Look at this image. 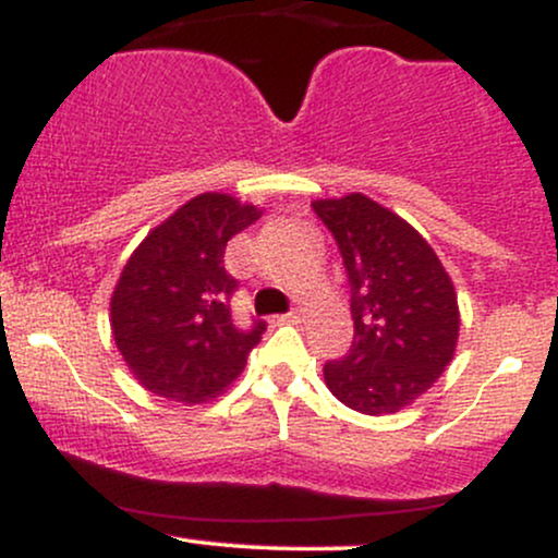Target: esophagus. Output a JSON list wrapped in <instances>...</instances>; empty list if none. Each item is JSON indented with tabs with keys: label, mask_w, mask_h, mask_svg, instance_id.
Wrapping results in <instances>:
<instances>
[{
	"label": "esophagus",
	"mask_w": 558,
	"mask_h": 558,
	"mask_svg": "<svg viewBox=\"0 0 558 558\" xmlns=\"http://www.w3.org/2000/svg\"><path fill=\"white\" fill-rule=\"evenodd\" d=\"M299 310H293V312H286V315H278L275 319H278V323H299Z\"/></svg>",
	"instance_id": "esophagus-1"
}]
</instances>
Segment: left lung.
Returning <instances> with one entry per match:
<instances>
[{
	"label": "left lung",
	"instance_id": "8db88e82",
	"mask_svg": "<svg viewBox=\"0 0 558 558\" xmlns=\"http://www.w3.org/2000/svg\"><path fill=\"white\" fill-rule=\"evenodd\" d=\"M343 257L354 341L325 362L330 393L362 414H393L453 360L459 306L451 278L422 235L364 194L312 204Z\"/></svg>",
	"mask_w": 558,
	"mask_h": 558
}]
</instances>
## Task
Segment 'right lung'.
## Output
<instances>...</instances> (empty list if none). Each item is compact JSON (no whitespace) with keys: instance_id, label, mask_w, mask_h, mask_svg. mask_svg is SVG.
<instances>
[{"instance_id":"right-lung-1","label":"right lung","mask_w":558,"mask_h":558,"mask_svg":"<svg viewBox=\"0 0 558 558\" xmlns=\"http://www.w3.org/2000/svg\"><path fill=\"white\" fill-rule=\"evenodd\" d=\"M259 215L228 194H198L131 254L110 301L112 336L146 390L202 403L246 367L267 323H233L239 280L226 270V246Z\"/></svg>"}]
</instances>
